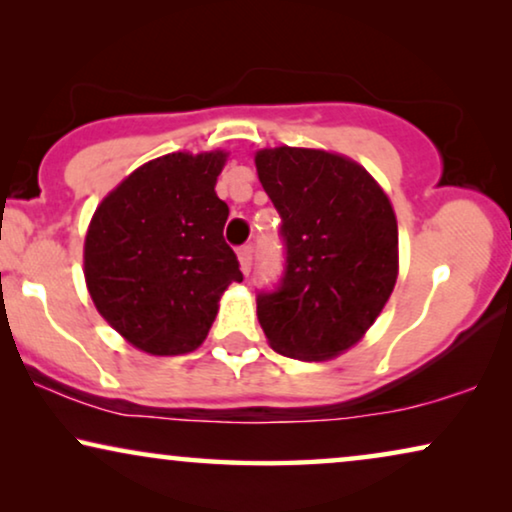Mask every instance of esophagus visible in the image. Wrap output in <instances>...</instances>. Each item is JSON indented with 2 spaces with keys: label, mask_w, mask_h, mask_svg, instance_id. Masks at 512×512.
Listing matches in <instances>:
<instances>
[{
  "label": "esophagus",
  "mask_w": 512,
  "mask_h": 512,
  "mask_svg": "<svg viewBox=\"0 0 512 512\" xmlns=\"http://www.w3.org/2000/svg\"><path fill=\"white\" fill-rule=\"evenodd\" d=\"M237 258H240V265H242L244 275H249L251 265H254V249H251V247H240V249H237Z\"/></svg>",
  "instance_id": "34e87169"
}]
</instances>
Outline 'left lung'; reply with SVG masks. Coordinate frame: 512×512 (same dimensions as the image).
Masks as SVG:
<instances>
[{
  "mask_svg": "<svg viewBox=\"0 0 512 512\" xmlns=\"http://www.w3.org/2000/svg\"><path fill=\"white\" fill-rule=\"evenodd\" d=\"M256 170L284 242L282 279L256 296L258 321L277 354L333 359L363 338L394 291V209L361 165L335 153L265 149Z\"/></svg>",
  "mask_w": 512,
  "mask_h": 512,
  "instance_id": "8db88e82",
  "label": "left lung"
}]
</instances>
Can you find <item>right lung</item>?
Segmentation results:
<instances>
[{
  "instance_id": "1",
  "label": "right lung",
  "mask_w": 512,
  "mask_h": 512,
  "mask_svg": "<svg viewBox=\"0 0 512 512\" xmlns=\"http://www.w3.org/2000/svg\"><path fill=\"white\" fill-rule=\"evenodd\" d=\"M226 153H170L130 174L90 221L83 268L90 298L130 345L156 356L207 338L240 261L223 240L216 195Z\"/></svg>"
}]
</instances>
